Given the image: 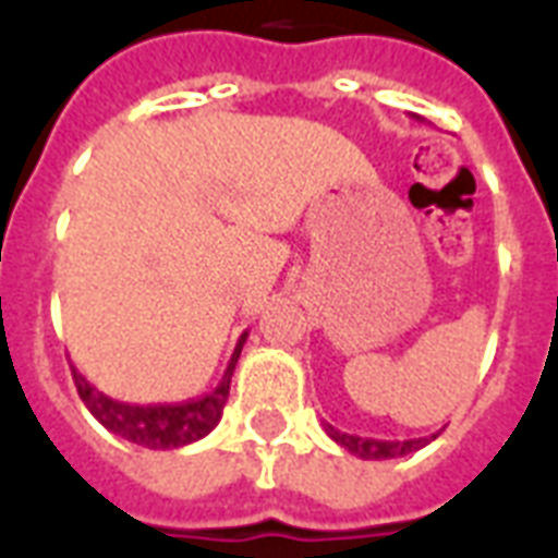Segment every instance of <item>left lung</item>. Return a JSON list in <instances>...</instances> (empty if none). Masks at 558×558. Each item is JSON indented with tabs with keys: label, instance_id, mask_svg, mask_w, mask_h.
Masks as SVG:
<instances>
[{
	"label": "left lung",
	"instance_id": "left-lung-1",
	"mask_svg": "<svg viewBox=\"0 0 558 558\" xmlns=\"http://www.w3.org/2000/svg\"><path fill=\"white\" fill-rule=\"evenodd\" d=\"M324 432L330 434L332 440L339 442V446H344L350 454H356V458L362 460L402 458V454H408V451L423 449V446H428V442L437 437V434H432V437H416V440H373V437H356V434L339 432V428H332L330 423H324Z\"/></svg>",
	"mask_w": 558,
	"mask_h": 558
}]
</instances>
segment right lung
<instances>
[{
    "label": "right lung",
    "mask_w": 558,
    "mask_h": 558,
    "mask_svg": "<svg viewBox=\"0 0 558 558\" xmlns=\"http://www.w3.org/2000/svg\"><path fill=\"white\" fill-rule=\"evenodd\" d=\"M243 344L245 332L243 339L236 341L234 356L228 362L226 376H222L217 388L205 393L202 399H187V402H177V405H130V402H118V399L100 393L74 367L72 376L83 405L89 408L104 428H109L118 437H124V440L135 442V446H144V449H182L187 442L202 440L219 423Z\"/></svg>",
    "instance_id": "add662e5"
}]
</instances>
